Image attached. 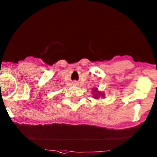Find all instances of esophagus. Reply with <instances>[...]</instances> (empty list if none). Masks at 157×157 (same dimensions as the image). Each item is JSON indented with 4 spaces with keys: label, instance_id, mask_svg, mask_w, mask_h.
Here are the masks:
<instances>
[{
    "label": "esophagus",
    "instance_id": "1",
    "mask_svg": "<svg viewBox=\"0 0 157 157\" xmlns=\"http://www.w3.org/2000/svg\"><path fill=\"white\" fill-rule=\"evenodd\" d=\"M74 86H77V85H78V83H77V82H76V81H74Z\"/></svg>",
    "mask_w": 157,
    "mask_h": 157
}]
</instances>
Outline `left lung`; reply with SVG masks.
<instances>
[{
  "label": "left lung",
  "instance_id": "1",
  "mask_svg": "<svg viewBox=\"0 0 157 157\" xmlns=\"http://www.w3.org/2000/svg\"><path fill=\"white\" fill-rule=\"evenodd\" d=\"M93 92H95V93H93V95H94V97H95V98H98L100 96L104 97V93H101V92L98 91V89L94 88Z\"/></svg>",
  "mask_w": 157,
  "mask_h": 157
}]
</instances>
